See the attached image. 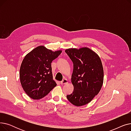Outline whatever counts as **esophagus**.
Returning <instances> with one entry per match:
<instances>
[{
	"label": "esophagus",
	"mask_w": 131,
	"mask_h": 131,
	"mask_svg": "<svg viewBox=\"0 0 131 131\" xmlns=\"http://www.w3.org/2000/svg\"><path fill=\"white\" fill-rule=\"evenodd\" d=\"M67 83H68V81H67V80L66 79L63 80V81H61L60 82V84H61V85L66 84H67Z\"/></svg>",
	"instance_id": "1"
}]
</instances>
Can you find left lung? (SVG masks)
<instances>
[{"instance_id":"8db88e82","label":"left lung","mask_w":131,"mask_h":131,"mask_svg":"<svg viewBox=\"0 0 131 131\" xmlns=\"http://www.w3.org/2000/svg\"><path fill=\"white\" fill-rule=\"evenodd\" d=\"M73 63L72 94L67 95L71 104L82 106L91 101L100 91L104 82V69L98 54L88 47L65 50Z\"/></svg>"}]
</instances>
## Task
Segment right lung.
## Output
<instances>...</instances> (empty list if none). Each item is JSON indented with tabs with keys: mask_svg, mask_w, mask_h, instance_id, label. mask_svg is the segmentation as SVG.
Returning <instances> with one entry per match:
<instances>
[{
	"mask_svg": "<svg viewBox=\"0 0 131 131\" xmlns=\"http://www.w3.org/2000/svg\"><path fill=\"white\" fill-rule=\"evenodd\" d=\"M62 50L52 51L44 46H39L24 58L19 70L20 84L31 98H43L57 85L53 80L51 63Z\"/></svg>",
	"mask_w": 131,
	"mask_h": 131,
	"instance_id": "right-lung-1",
	"label": "right lung"
}]
</instances>
